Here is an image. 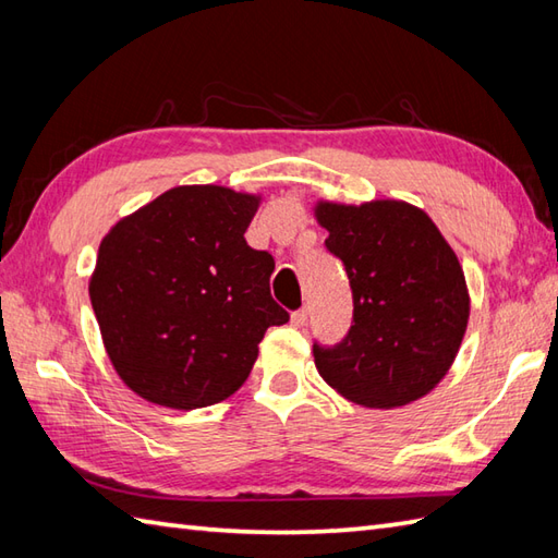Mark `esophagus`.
I'll use <instances>...</instances> for the list:
<instances>
[{"instance_id":"34e87169","label":"esophagus","mask_w":558,"mask_h":558,"mask_svg":"<svg viewBox=\"0 0 558 558\" xmlns=\"http://www.w3.org/2000/svg\"><path fill=\"white\" fill-rule=\"evenodd\" d=\"M306 306H302V310H298V312H292V316H290V324L294 326V328H302L304 324H306Z\"/></svg>"}]
</instances>
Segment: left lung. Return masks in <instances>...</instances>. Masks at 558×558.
<instances>
[{"label": "left lung", "instance_id": "8db88e82", "mask_svg": "<svg viewBox=\"0 0 558 558\" xmlns=\"http://www.w3.org/2000/svg\"><path fill=\"white\" fill-rule=\"evenodd\" d=\"M314 216L348 270L354 304L345 340L314 345L318 374L364 408L420 400L448 374L468 328L470 294L456 252L405 201H318Z\"/></svg>", "mask_w": 558, "mask_h": 558}]
</instances>
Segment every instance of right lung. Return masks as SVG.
Returning <instances> with one entry per match:
<instances>
[{
  "label": "right lung",
  "mask_w": 558,
  "mask_h": 558,
  "mask_svg": "<svg viewBox=\"0 0 558 558\" xmlns=\"http://www.w3.org/2000/svg\"><path fill=\"white\" fill-rule=\"evenodd\" d=\"M258 194L174 186L102 236L90 276L108 357L148 402L196 410L230 398L288 312L270 298L276 260L246 244Z\"/></svg>",
  "instance_id": "1"
}]
</instances>
